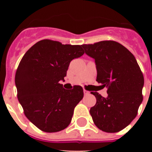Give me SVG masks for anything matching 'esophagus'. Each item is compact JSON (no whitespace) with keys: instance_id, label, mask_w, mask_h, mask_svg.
Instances as JSON below:
<instances>
[{"instance_id":"esophagus-1","label":"esophagus","mask_w":152,"mask_h":152,"mask_svg":"<svg viewBox=\"0 0 152 152\" xmlns=\"http://www.w3.org/2000/svg\"><path fill=\"white\" fill-rule=\"evenodd\" d=\"M84 95H88L90 94V92L89 91H87V90H84Z\"/></svg>"}]
</instances>
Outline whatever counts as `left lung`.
Segmentation results:
<instances>
[{"label": "left lung", "mask_w": 152, "mask_h": 152, "mask_svg": "<svg viewBox=\"0 0 152 152\" xmlns=\"http://www.w3.org/2000/svg\"><path fill=\"white\" fill-rule=\"evenodd\" d=\"M85 53L94 58L96 81L107 88V97L91 92L96 99L90 110L93 121L106 132H117L137 116L143 100L144 77L131 52L117 42L105 40L84 44Z\"/></svg>", "instance_id": "left-lung-1"}]
</instances>
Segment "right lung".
<instances>
[{"label": "right lung", "mask_w": 152, "mask_h": 152, "mask_svg": "<svg viewBox=\"0 0 152 152\" xmlns=\"http://www.w3.org/2000/svg\"><path fill=\"white\" fill-rule=\"evenodd\" d=\"M84 54L81 45L42 39L23 56L15 75L17 98L26 118L42 131H61L72 121L84 96L83 88L75 85L65 90L59 81L71 61Z\"/></svg>", "instance_id": "add662e5"}]
</instances>
